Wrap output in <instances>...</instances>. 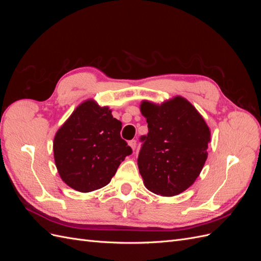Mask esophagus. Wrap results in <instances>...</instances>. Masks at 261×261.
Segmentation results:
<instances>
[{
    "instance_id": "obj_1",
    "label": "esophagus",
    "mask_w": 261,
    "mask_h": 261,
    "mask_svg": "<svg viewBox=\"0 0 261 261\" xmlns=\"http://www.w3.org/2000/svg\"><path fill=\"white\" fill-rule=\"evenodd\" d=\"M128 145L132 147V149H133V150H135V149H136V146H137L136 140H135V139L129 140V141H128Z\"/></svg>"
}]
</instances>
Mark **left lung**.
Here are the masks:
<instances>
[{
    "mask_svg": "<svg viewBox=\"0 0 261 261\" xmlns=\"http://www.w3.org/2000/svg\"><path fill=\"white\" fill-rule=\"evenodd\" d=\"M140 111L148 134L138 154L145 186L161 196H175L191 186L207 160L210 130L191 102L175 97L161 106L144 101Z\"/></svg>",
    "mask_w": 261,
    "mask_h": 261,
    "instance_id": "obj_1",
    "label": "left lung"
}]
</instances>
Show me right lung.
<instances>
[{
	"mask_svg": "<svg viewBox=\"0 0 261 261\" xmlns=\"http://www.w3.org/2000/svg\"><path fill=\"white\" fill-rule=\"evenodd\" d=\"M122 123L109 108L87 100L54 137V160L61 178L82 193L108 185L133 150L121 137Z\"/></svg>",
	"mask_w": 261,
	"mask_h": 261,
	"instance_id": "right-lung-1",
	"label": "right lung"
}]
</instances>
